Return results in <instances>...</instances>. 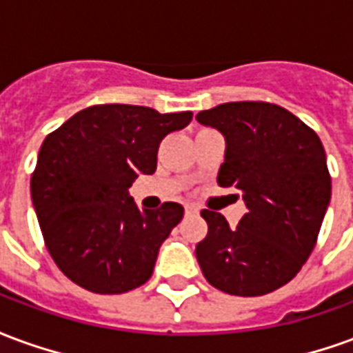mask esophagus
<instances>
[{"mask_svg":"<svg viewBox=\"0 0 353 353\" xmlns=\"http://www.w3.org/2000/svg\"><path fill=\"white\" fill-rule=\"evenodd\" d=\"M185 214H187V215H196V214H199V208L194 206V204H185Z\"/></svg>","mask_w":353,"mask_h":353,"instance_id":"1","label":"esophagus"}]
</instances>
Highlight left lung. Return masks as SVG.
Segmentation results:
<instances>
[{
  "instance_id": "8db88e82",
  "label": "left lung",
  "mask_w": 353,
  "mask_h": 353,
  "mask_svg": "<svg viewBox=\"0 0 353 353\" xmlns=\"http://www.w3.org/2000/svg\"><path fill=\"white\" fill-rule=\"evenodd\" d=\"M200 124L225 136L221 187L242 191L248 212L234 229L202 210L206 238L196 244L202 274L229 295L259 296L285 285L318 242L331 200V176L318 134L268 101H229L200 111Z\"/></svg>"
}]
</instances>
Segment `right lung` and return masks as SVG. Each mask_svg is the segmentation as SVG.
I'll return each mask as SVG.
<instances>
[{"label":"right lung","instance_id":"add662e5","mask_svg":"<svg viewBox=\"0 0 353 353\" xmlns=\"http://www.w3.org/2000/svg\"><path fill=\"white\" fill-rule=\"evenodd\" d=\"M191 119V111L101 103L45 138L32 174V202L50 257L73 283L121 295L151 278L183 206L164 202L157 212H141L128 189L141 174H154L161 141Z\"/></svg>","mask_w":353,"mask_h":353}]
</instances>
